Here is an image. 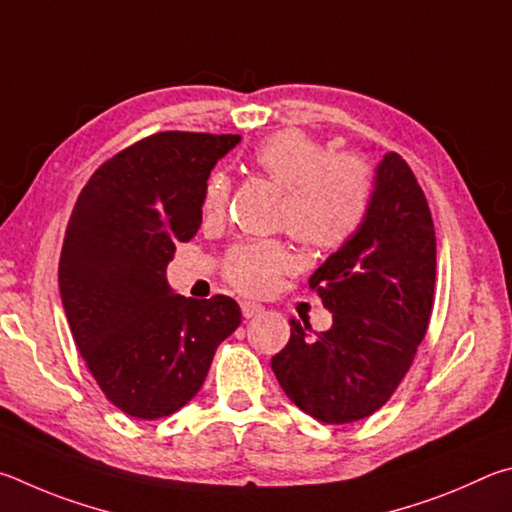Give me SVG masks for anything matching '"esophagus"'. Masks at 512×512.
I'll return each mask as SVG.
<instances>
[{"mask_svg": "<svg viewBox=\"0 0 512 512\" xmlns=\"http://www.w3.org/2000/svg\"><path fill=\"white\" fill-rule=\"evenodd\" d=\"M240 310H242V317H245V319L258 317V315H263V312H265V308L261 306V303H254V301H242L240 303Z\"/></svg>", "mask_w": 512, "mask_h": 512, "instance_id": "34e87169", "label": "esophagus"}]
</instances>
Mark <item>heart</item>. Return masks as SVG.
I'll return each mask as SVG.
<instances>
[{"label": "heart", "mask_w": 512, "mask_h": 512, "mask_svg": "<svg viewBox=\"0 0 512 512\" xmlns=\"http://www.w3.org/2000/svg\"><path fill=\"white\" fill-rule=\"evenodd\" d=\"M254 166L281 188V222L310 247L344 245L369 213L373 184L364 161L351 155H328L308 134L297 130L272 134L254 150ZM229 191V177L220 170L206 179L204 213H222ZM290 270V251L276 240L240 242L224 263L227 281L247 294L270 292L279 276Z\"/></svg>", "instance_id": "1"}]
</instances>
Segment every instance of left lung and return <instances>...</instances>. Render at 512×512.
Segmentation results:
<instances>
[{
	"label": "left lung",
	"instance_id": "1",
	"mask_svg": "<svg viewBox=\"0 0 512 512\" xmlns=\"http://www.w3.org/2000/svg\"><path fill=\"white\" fill-rule=\"evenodd\" d=\"M436 283L432 213L398 152L375 166L369 213L310 276L333 312L312 335L290 319V342L272 357L276 380L308 416L330 425L378 411L405 378L427 333Z\"/></svg>",
	"mask_w": 512,
	"mask_h": 512
}]
</instances>
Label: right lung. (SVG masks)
<instances>
[{
  "instance_id": "add662e5",
  "label": "right lung",
  "mask_w": 512,
  "mask_h": 512,
  "mask_svg": "<svg viewBox=\"0 0 512 512\" xmlns=\"http://www.w3.org/2000/svg\"><path fill=\"white\" fill-rule=\"evenodd\" d=\"M238 143V134H152L105 161L71 211L62 308L98 387L132 418L182 409L240 326L231 297L188 299L166 279L177 242L200 229L206 179Z\"/></svg>"
}]
</instances>
